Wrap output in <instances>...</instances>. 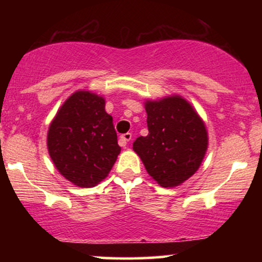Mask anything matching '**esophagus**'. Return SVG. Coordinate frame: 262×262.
Listing matches in <instances>:
<instances>
[{"mask_svg": "<svg viewBox=\"0 0 262 262\" xmlns=\"http://www.w3.org/2000/svg\"><path fill=\"white\" fill-rule=\"evenodd\" d=\"M130 139H132V133H125V134L121 135V137H119V140H118L119 145L125 146L127 145L128 141H130Z\"/></svg>", "mask_w": 262, "mask_h": 262, "instance_id": "obj_1", "label": "esophagus"}]
</instances>
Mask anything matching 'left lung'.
<instances>
[{"label":"left lung","mask_w":262,"mask_h":262,"mask_svg":"<svg viewBox=\"0 0 262 262\" xmlns=\"http://www.w3.org/2000/svg\"><path fill=\"white\" fill-rule=\"evenodd\" d=\"M146 137L133 143L146 171L161 187H175L202 164L208 146L206 125L181 96L145 102Z\"/></svg>","instance_id":"left-lung-1"}]
</instances>
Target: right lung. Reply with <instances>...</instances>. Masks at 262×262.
Returning <instances> with one entry per match:
<instances>
[{
	"label": "right lung",
	"mask_w": 262,
	"mask_h": 262,
	"mask_svg": "<svg viewBox=\"0 0 262 262\" xmlns=\"http://www.w3.org/2000/svg\"><path fill=\"white\" fill-rule=\"evenodd\" d=\"M106 102L90 91H76L64 102L48 130V150L58 171L79 187L106 179L121 152Z\"/></svg>",
	"instance_id": "add662e5"
}]
</instances>
